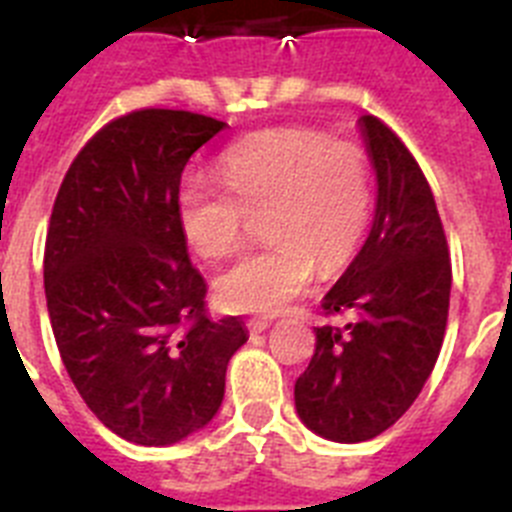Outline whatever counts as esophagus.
Returning <instances> with one entry per match:
<instances>
[{
	"label": "esophagus",
	"mask_w": 512,
	"mask_h": 512,
	"mask_svg": "<svg viewBox=\"0 0 512 512\" xmlns=\"http://www.w3.org/2000/svg\"><path fill=\"white\" fill-rule=\"evenodd\" d=\"M271 325V320H266V318H251L246 323V328L251 330V333H261V330H266Z\"/></svg>",
	"instance_id": "esophagus-1"
}]
</instances>
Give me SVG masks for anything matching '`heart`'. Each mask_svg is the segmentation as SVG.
<instances>
[{"label": "heart", "instance_id": "heart-1", "mask_svg": "<svg viewBox=\"0 0 512 512\" xmlns=\"http://www.w3.org/2000/svg\"><path fill=\"white\" fill-rule=\"evenodd\" d=\"M220 182L189 179L176 212L184 238L205 259L246 243L253 217L269 246L215 279V297L233 312H277L315 274L338 271L364 241L374 207L372 161L351 140L315 128H274L220 158Z\"/></svg>", "mask_w": 512, "mask_h": 512}]
</instances>
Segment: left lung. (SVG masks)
<instances>
[{
    "instance_id": "obj_1",
    "label": "left lung",
    "mask_w": 512,
    "mask_h": 512,
    "mask_svg": "<svg viewBox=\"0 0 512 512\" xmlns=\"http://www.w3.org/2000/svg\"><path fill=\"white\" fill-rule=\"evenodd\" d=\"M377 169L372 233L320 302L315 354L295 384L302 423L318 436L359 443L405 415L441 351L451 295V256L441 215L413 153L374 115L361 117Z\"/></svg>"
}]
</instances>
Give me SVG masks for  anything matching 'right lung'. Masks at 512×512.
Wrapping results in <instances>:
<instances>
[{
  "instance_id": "right-lung-1",
  "label": "right lung",
  "mask_w": 512,
  "mask_h": 512,
  "mask_svg": "<svg viewBox=\"0 0 512 512\" xmlns=\"http://www.w3.org/2000/svg\"><path fill=\"white\" fill-rule=\"evenodd\" d=\"M225 122L146 107L115 117L76 153L45 235L48 315L71 382L112 433L176 443L225 395L238 318H207V284L179 225L192 153Z\"/></svg>"
}]
</instances>
